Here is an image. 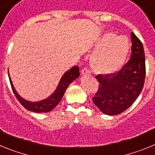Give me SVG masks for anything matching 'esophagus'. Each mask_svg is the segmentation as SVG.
I'll list each match as a JSON object with an SVG mask.
<instances>
[{
    "instance_id": "obj_1",
    "label": "esophagus",
    "mask_w": 155,
    "mask_h": 155,
    "mask_svg": "<svg viewBox=\"0 0 155 155\" xmlns=\"http://www.w3.org/2000/svg\"><path fill=\"white\" fill-rule=\"evenodd\" d=\"M81 74H87V75H89L90 74H91V71H89V70L87 69V68H83V69L81 70Z\"/></svg>"
}]
</instances>
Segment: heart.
<instances>
[{"mask_svg": "<svg viewBox=\"0 0 155 155\" xmlns=\"http://www.w3.org/2000/svg\"><path fill=\"white\" fill-rule=\"evenodd\" d=\"M98 47L102 48L91 57V65L96 72L109 74L124 65L129 52V43L125 37L106 33L98 42Z\"/></svg>", "mask_w": 155, "mask_h": 155, "instance_id": "obj_1", "label": "heart"}]
</instances>
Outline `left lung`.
<instances>
[{
  "label": "left lung",
  "mask_w": 155,
  "mask_h": 155,
  "mask_svg": "<svg viewBox=\"0 0 155 155\" xmlns=\"http://www.w3.org/2000/svg\"><path fill=\"white\" fill-rule=\"evenodd\" d=\"M130 59L117 72L96 76L98 89L93 97L94 105L106 115L127 110L140 95L144 84L146 67L143 44L131 32Z\"/></svg>",
  "instance_id": "left-lung-1"
}]
</instances>
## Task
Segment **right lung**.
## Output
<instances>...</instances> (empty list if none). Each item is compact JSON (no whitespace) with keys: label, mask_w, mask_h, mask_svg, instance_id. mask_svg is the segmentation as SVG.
<instances>
[{"label":"right lung","mask_w":155,"mask_h":155,"mask_svg":"<svg viewBox=\"0 0 155 155\" xmlns=\"http://www.w3.org/2000/svg\"><path fill=\"white\" fill-rule=\"evenodd\" d=\"M79 76H80V72H79L78 67L74 66L71 69H70L69 71H67L66 73H64V74L63 75L61 81L59 82L58 87H57L56 91L50 97H48L47 98L44 100L39 101V102H32L24 99L18 94V92L14 87L12 81L10 78V76L8 74L12 91H13L14 94L17 98V99L23 105V107H25L29 111L35 112V113H48V112L51 111L56 105H58L61 98L64 96L66 89L68 88L69 84L73 81H74L77 78H78Z\"/></svg>","instance_id":"1"}]
</instances>
